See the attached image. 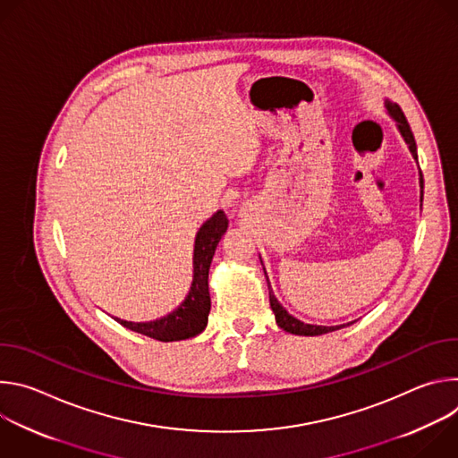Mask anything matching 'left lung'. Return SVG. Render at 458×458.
Segmentation results:
<instances>
[{"label":"left lung","instance_id":"1","mask_svg":"<svg viewBox=\"0 0 458 458\" xmlns=\"http://www.w3.org/2000/svg\"><path fill=\"white\" fill-rule=\"evenodd\" d=\"M384 106H386V112L387 115L394 119L397 123V130L401 132L403 140L406 141L413 159L417 161L419 165V156H417V143H415V138H413V132L411 128L408 124V119L404 115V112L401 110V106L394 101L389 99H384ZM419 184H420V203L424 199V177H422V172L419 168ZM260 259V257H259ZM260 265H263V260H260ZM265 270V268H263ZM265 277H267V283H268V293H270V306L274 310V315H276V322L279 328H283L284 332L288 334H293V335H304V337H315V335H322V334H330V332H335V330H341L344 328V326H350L353 324L355 320L352 322H346V324H339V326H317V324H306L299 318H295L292 313H288V310L277 301V297L274 295V290L270 286V281H268V276H267V270H265Z\"/></svg>","mask_w":458,"mask_h":458}]
</instances>
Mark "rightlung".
I'll use <instances>...</instances> for the list:
<instances>
[{"label": "right lung", "instance_id": "add662e5", "mask_svg": "<svg viewBox=\"0 0 458 458\" xmlns=\"http://www.w3.org/2000/svg\"><path fill=\"white\" fill-rule=\"evenodd\" d=\"M228 228V219L223 210H217L203 223L193 242V276L184 301L165 317L147 322H132L114 317L124 328L147 335L161 343L184 341L205 332L208 313L212 308L208 292V272L216 248Z\"/></svg>", "mask_w": 458, "mask_h": 458}]
</instances>
